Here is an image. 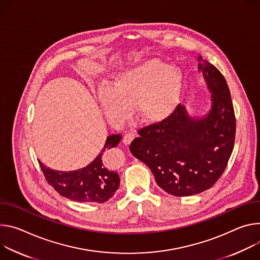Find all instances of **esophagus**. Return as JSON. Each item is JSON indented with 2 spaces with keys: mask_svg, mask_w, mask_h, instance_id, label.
<instances>
[{
  "mask_svg": "<svg viewBox=\"0 0 260 260\" xmlns=\"http://www.w3.org/2000/svg\"><path fill=\"white\" fill-rule=\"evenodd\" d=\"M133 139H134V134L130 133V132H126L124 134V137H123V142L125 143L126 146H129Z\"/></svg>",
  "mask_w": 260,
  "mask_h": 260,
  "instance_id": "34e87169",
  "label": "esophagus"
}]
</instances>
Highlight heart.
I'll use <instances>...</instances> for the list:
<instances>
[{
    "instance_id": "obj_1",
    "label": "heart",
    "mask_w": 260,
    "mask_h": 260,
    "mask_svg": "<svg viewBox=\"0 0 260 260\" xmlns=\"http://www.w3.org/2000/svg\"><path fill=\"white\" fill-rule=\"evenodd\" d=\"M184 76L175 66L157 59L123 68L99 93L106 117L123 121L132 105L138 120L156 124L166 120L179 104Z\"/></svg>"
}]
</instances>
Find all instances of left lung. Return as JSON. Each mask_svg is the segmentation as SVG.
<instances>
[{
	"label": "left lung",
	"mask_w": 260,
	"mask_h": 260,
	"mask_svg": "<svg viewBox=\"0 0 260 260\" xmlns=\"http://www.w3.org/2000/svg\"><path fill=\"white\" fill-rule=\"evenodd\" d=\"M197 61L212 95L210 109L197 117L179 104L166 120L140 129L130 145L157 185L175 196L210 189L222 176L235 145L236 117L227 82L203 56Z\"/></svg>",
	"instance_id": "1"
}]
</instances>
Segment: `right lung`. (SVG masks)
I'll return each mask as SVG.
<instances>
[{
    "instance_id": "1",
    "label": "right lung",
    "mask_w": 260,
    "mask_h": 260,
    "mask_svg": "<svg viewBox=\"0 0 260 260\" xmlns=\"http://www.w3.org/2000/svg\"><path fill=\"white\" fill-rule=\"evenodd\" d=\"M121 134H112L106 138L101 153L88 166L73 171L50 169L40 161L43 175L60 195L79 203L103 204L113 196L120 185V177L113 167L104 162L103 153L117 147Z\"/></svg>"
}]
</instances>
